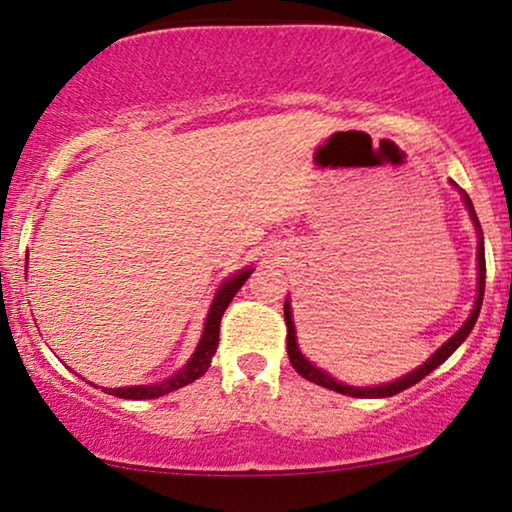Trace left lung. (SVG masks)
Instances as JSON below:
<instances>
[{
  "label": "left lung",
  "mask_w": 512,
  "mask_h": 512,
  "mask_svg": "<svg viewBox=\"0 0 512 512\" xmlns=\"http://www.w3.org/2000/svg\"><path fill=\"white\" fill-rule=\"evenodd\" d=\"M463 200H465V205H468V210H470V215H472V222H475L477 231H480V234H482L480 219H477V215H475V208H472L468 193H463ZM477 267H480V283H477V302H475V309H472L470 316H468V321H465L463 326H461V331H458L451 340H446L444 345L439 347L437 352L432 354V357L425 361L423 366L416 368V371L409 373V375H404V378L394 380V383H387V385H378V387H349V385L338 383V380L331 378V375L323 373L321 368H316L314 364H309V361L300 354V349H297V342H295V326H293V316H290V304L286 302V307H283V314H286V326H288L286 342H288V359H290V364H293L295 371L300 373L302 378H307L309 383L328 387V390H335V392H340V394H349V397L378 399V397H392V394H399V392L409 390L411 385L420 383V380H423L425 375L435 371L439 364H444V361L456 352L458 345H461V342L470 335L472 326H475V321H477V316H480L482 297H484V278H487V264H484V243H482V238H480V245H477Z\"/></svg>",
  "instance_id": "left-lung-1"
}]
</instances>
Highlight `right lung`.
<instances>
[{
	"label": "right lung",
	"instance_id": "obj_1",
	"mask_svg": "<svg viewBox=\"0 0 512 512\" xmlns=\"http://www.w3.org/2000/svg\"><path fill=\"white\" fill-rule=\"evenodd\" d=\"M250 274H252V269H245V271H241V274H236L234 278H229V281H226L224 286L219 288L215 302H212V307H210L208 321H205L203 338H200L191 361L184 368H181V371H177L172 375V378H167L158 385L115 387V390H111V387H101V390L113 394V397H120V399H155V397H163V394H167V392L179 390V387L189 385V383H193V380H198L200 375L208 371L212 354L217 352L219 323H222V316L226 312V307H229V302L234 300V295L238 293V290H241L243 283L248 281Z\"/></svg>",
	"mask_w": 512,
	"mask_h": 512
}]
</instances>
